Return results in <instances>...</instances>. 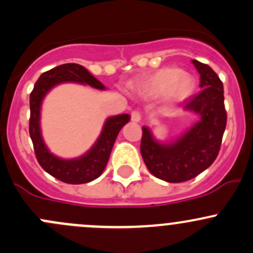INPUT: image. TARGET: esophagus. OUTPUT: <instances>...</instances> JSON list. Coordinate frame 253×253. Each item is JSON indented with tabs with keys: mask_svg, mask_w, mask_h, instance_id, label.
<instances>
[{
	"mask_svg": "<svg viewBox=\"0 0 253 253\" xmlns=\"http://www.w3.org/2000/svg\"><path fill=\"white\" fill-rule=\"evenodd\" d=\"M141 119H142V115H141V112L139 111H132V114H131V120L133 122H139L141 121Z\"/></svg>",
	"mask_w": 253,
	"mask_h": 253,
	"instance_id": "obj_1",
	"label": "esophagus"
}]
</instances>
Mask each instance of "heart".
<instances>
[{"label": "heart", "instance_id": "b5f03b06", "mask_svg": "<svg viewBox=\"0 0 253 253\" xmlns=\"http://www.w3.org/2000/svg\"><path fill=\"white\" fill-rule=\"evenodd\" d=\"M195 89V81L188 73L175 67L157 71L138 85V90L147 96L167 95L168 99L181 101L188 98Z\"/></svg>", "mask_w": 253, "mask_h": 253}]
</instances>
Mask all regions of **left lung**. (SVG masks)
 I'll use <instances>...</instances> for the list:
<instances>
[{
    "instance_id": "obj_1",
    "label": "left lung",
    "mask_w": 253,
    "mask_h": 253,
    "mask_svg": "<svg viewBox=\"0 0 253 253\" xmlns=\"http://www.w3.org/2000/svg\"><path fill=\"white\" fill-rule=\"evenodd\" d=\"M192 63L201 76V90L188 98L182 109L197 114L200 121L169 143L157 141L148 127H142L143 160L155 177L167 182L188 181L211 167L226 127L223 83L208 65L197 60Z\"/></svg>"
}]
</instances>
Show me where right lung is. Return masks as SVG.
<instances>
[{"mask_svg": "<svg viewBox=\"0 0 253 253\" xmlns=\"http://www.w3.org/2000/svg\"><path fill=\"white\" fill-rule=\"evenodd\" d=\"M61 83L88 84L100 90L105 89V85L101 82L91 76L86 68L77 63H65L42 73L30 93L29 134L34 145L35 155L42 169L62 182L72 185L90 182L103 174L117 134L129 121L131 116L122 114L109 117L104 124L99 138L85 154L76 159H61L48 150L40 129V110L42 100L53 86Z\"/></svg>", "mask_w": 253, "mask_h": 253, "instance_id": "right-lung-1", "label": "right lung"}]
</instances>
